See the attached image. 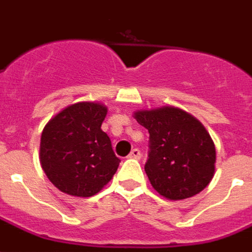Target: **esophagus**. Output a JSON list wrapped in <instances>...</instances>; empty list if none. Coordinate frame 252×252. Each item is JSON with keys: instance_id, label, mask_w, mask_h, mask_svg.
<instances>
[{"instance_id": "1", "label": "esophagus", "mask_w": 252, "mask_h": 252, "mask_svg": "<svg viewBox=\"0 0 252 252\" xmlns=\"http://www.w3.org/2000/svg\"><path fill=\"white\" fill-rule=\"evenodd\" d=\"M141 151L138 150V149H133L131 153L128 154V158H134V159H139L141 158Z\"/></svg>"}]
</instances>
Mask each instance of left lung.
I'll use <instances>...</instances> for the list:
<instances>
[{
    "label": "left lung",
    "mask_w": 252,
    "mask_h": 252,
    "mask_svg": "<svg viewBox=\"0 0 252 252\" xmlns=\"http://www.w3.org/2000/svg\"><path fill=\"white\" fill-rule=\"evenodd\" d=\"M134 117L150 134L145 164L151 186L170 200L199 194L215 173V146L205 126L173 106L138 110Z\"/></svg>",
    "instance_id": "obj_1"
}]
</instances>
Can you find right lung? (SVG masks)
Instances as JSON below:
<instances>
[{"label":"right lung","instance_id":"1","mask_svg":"<svg viewBox=\"0 0 252 252\" xmlns=\"http://www.w3.org/2000/svg\"><path fill=\"white\" fill-rule=\"evenodd\" d=\"M107 107L94 102L70 105L43 127L39 160L49 181L65 194L93 196L119 166L109 135L102 131Z\"/></svg>","mask_w":252,"mask_h":252}]
</instances>
